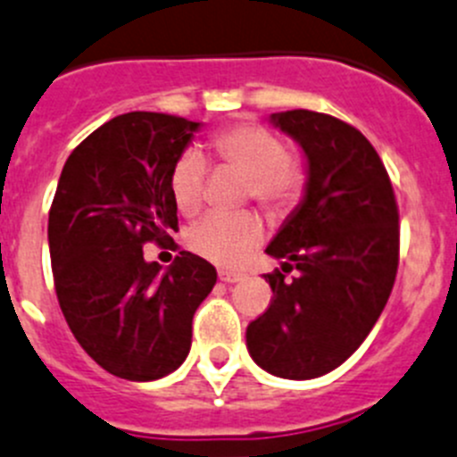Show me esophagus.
<instances>
[{
    "mask_svg": "<svg viewBox=\"0 0 457 457\" xmlns=\"http://www.w3.org/2000/svg\"><path fill=\"white\" fill-rule=\"evenodd\" d=\"M243 272H234V270H219V279L225 281V284H237V281L243 279Z\"/></svg>",
    "mask_w": 457,
    "mask_h": 457,
    "instance_id": "34e87169",
    "label": "esophagus"
}]
</instances>
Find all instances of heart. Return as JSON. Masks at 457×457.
Returning <instances> with one entry per match:
<instances>
[{
  "instance_id": "heart-1",
  "label": "heart",
  "mask_w": 457,
  "mask_h": 457,
  "mask_svg": "<svg viewBox=\"0 0 457 457\" xmlns=\"http://www.w3.org/2000/svg\"><path fill=\"white\" fill-rule=\"evenodd\" d=\"M216 164L243 176V195L270 212H284L300 200L306 185L304 164L287 151L275 132L259 123H232L209 139ZM207 169L195 153H185L169 170V194L178 212L195 216L203 207ZM263 238V223L253 212L209 214L191 228L187 245L219 266H238Z\"/></svg>"
}]
</instances>
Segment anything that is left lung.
Masks as SVG:
<instances>
[{
    "label": "left lung",
    "instance_id": "8db88e82",
    "mask_svg": "<svg viewBox=\"0 0 457 457\" xmlns=\"http://www.w3.org/2000/svg\"><path fill=\"white\" fill-rule=\"evenodd\" d=\"M270 121L302 146L304 200L266 253L270 306L245 331L250 356L293 381L343 365L368 338L395 287L399 209L381 157L361 130L331 114L288 110ZM296 270L287 280L284 271Z\"/></svg>",
    "mask_w": 457,
    "mask_h": 457
}]
</instances>
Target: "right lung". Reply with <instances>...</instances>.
Returning a JSON list of instances; mask_svg holds the SVG:
<instances>
[{"instance_id": "obj_1", "label": "right lung", "mask_w": 457, "mask_h": 457, "mask_svg": "<svg viewBox=\"0 0 457 457\" xmlns=\"http://www.w3.org/2000/svg\"><path fill=\"white\" fill-rule=\"evenodd\" d=\"M200 123L162 112L110 119L71 151L49 209V253L62 315L105 372L155 381L185 363L191 320L216 268L182 250L169 270L144 245L178 232L169 170Z\"/></svg>"}]
</instances>
